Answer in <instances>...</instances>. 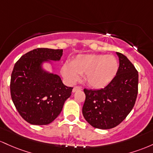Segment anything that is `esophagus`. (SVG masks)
I'll use <instances>...</instances> for the list:
<instances>
[{
    "label": "esophagus",
    "instance_id": "esophagus-1",
    "mask_svg": "<svg viewBox=\"0 0 153 153\" xmlns=\"http://www.w3.org/2000/svg\"><path fill=\"white\" fill-rule=\"evenodd\" d=\"M82 90V87H80V86H76V87H74L73 88V92H76V91H78V90Z\"/></svg>",
    "mask_w": 153,
    "mask_h": 153
}]
</instances>
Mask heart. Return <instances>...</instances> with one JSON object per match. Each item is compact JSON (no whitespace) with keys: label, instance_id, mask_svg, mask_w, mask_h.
I'll return each instance as SVG.
<instances>
[{"label":"heart","instance_id":"1","mask_svg":"<svg viewBox=\"0 0 153 153\" xmlns=\"http://www.w3.org/2000/svg\"><path fill=\"white\" fill-rule=\"evenodd\" d=\"M118 62L111 55L82 54L77 56L71 63H66L61 68L63 76L70 83H75L80 75L85 74L87 85L95 89L104 88L116 76Z\"/></svg>","mask_w":153,"mask_h":153}]
</instances>
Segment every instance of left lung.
Wrapping results in <instances>:
<instances>
[{"label": "left lung", "mask_w": 153, "mask_h": 153, "mask_svg": "<svg viewBox=\"0 0 153 153\" xmlns=\"http://www.w3.org/2000/svg\"><path fill=\"white\" fill-rule=\"evenodd\" d=\"M119 67L112 82L103 89H84L82 114L91 126L100 129L116 127L134 105L138 93V71L124 55L116 53Z\"/></svg>", "instance_id": "8db88e82"}]
</instances>
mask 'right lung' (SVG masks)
<instances>
[{"label":"right lung","instance_id":"1","mask_svg":"<svg viewBox=\"0 0 153 153\" xmlns=\"http://www.w3.org/2000/svg\"><path fill=\"white\" fill-rule=\"evenodd\" d=\"M62 49L37 48L27 53L15 63L10 90L13 104L26 121L47 125L61 112L73 87H66L57 74L45 71V61H59Z\"/></svg>","mask_w":153,"mask_h":153}]
</instances>
